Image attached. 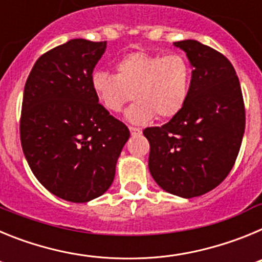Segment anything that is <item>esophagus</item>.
<instances>
[{"mask_svg": "<svg viewBox=\"0 0 262 262\" xmlns=\"http://www.w3.org/2000/svg\"><path fill=\"white\" fill-rule=\"evenodd\" d=\"M129 133H131V135H133V136L140 135V134H142V129H140V128H138V127H133V126H129Z\"/></svg>", "mask_w": 262, "mask_h": 262, "instance_id": "esophagus-1", "label": "esophagus"}]
</instances>
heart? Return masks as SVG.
Returning a JSON list of instances; mask_svg holds the SVG:
<instances>
[{
	"label": "heart",
	"mask_w": 262,
	"mask_h": 262,
	"mask_svg": "<svg viewBox=\"0 0 262 262\" xmlns=\"http://www.w3.org/2000/svg\"><path fill=\"white\" fill-rule=\"evenodd\" d=\"M191 69L180 53L159 55L143 51L131 52L117 62V75L96 71L92 88L108 111L119 113L138 98L127 111V118L144 124L157 115L169 119L177 115L189 97Z\"/></svg>",
	"instance_id": "b5f03b06"
}]
</instances>
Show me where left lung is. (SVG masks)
<instances>
[{"mask_svg": "<svg viewBox=\"0 0 262 262\" xmlns=\"http://www.w3.org/2000/svg\"><path fill=\"white\" fill-rule=\"evenodd\" d=\"M194 67L189 97L177 115L143 131L148 166L161 189L182 198L209 193L231 172L245 129L239 77L223 53L196 40L174 41Z\"/></svg>", "mask_w": 262, "mask_h": 262, "instance_id": "obj_1", "label": "left lung"}]
</instances>
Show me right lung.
<instances>
[{
  "mask_svg": "<svg viewBox=\"0 0 262 262\" xmlns=\"http://www.w3.org/2000/svg\"><path fill=\"white\" fill-rule=\"evenodd\" d=\"M106 41L72 39L43 53L23 92L20 144L32 173L61 200L84 203L114 181L115 164L129 138L92 88Z\"/></svg>",
  "mask_w": 262,
  "mask_h": 262,
  "instance_id": "obj_1",
  "label": "right lung"
}]
</instances>
